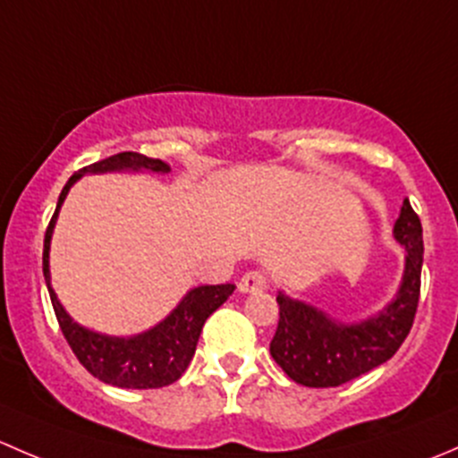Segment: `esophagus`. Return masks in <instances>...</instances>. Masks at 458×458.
<instances>
[{"label":"esophagus","mask_w":458,"mask_h":458,"mask_svg":"<svg viewBox=\"0 0 458 458\" xmlns=\"http://www.w3.org/2000/svg\"><path fill=\"white\" fill-rule=\"evenodd\" d=\"M267 288V279L263 272L259 270H248L246 275L239 279V293H261Z\"/></svg>","instance_id":"1"}]
</instances>
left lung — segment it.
I'll list each match as a JSON object with an SVG mask.
<instances>
[{
	"label": "left lung",
	"mask_w": 458,
	"mask_h": 458,
	"mask_svg": "<svg viewBox=\"0 0 458 458\" xmlns=\"http://www.w3.org/2000/svg\"><path fill=\"white\" fill-rule=\"evenodd\" d=\"M394 239L405 248L403 279L378 315L345 323L288 294H276L279 326L270 354L293 381L336 387L394 357L412 327L421 294L423 228L408 199L394 224Z\"/></svg>",
	"instance_id": "left-lung-1"
}]
</instances>
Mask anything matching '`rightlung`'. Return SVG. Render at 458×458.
<instances>
[{"label":"right lung","instance_id":"add662e5","mask_svg":"<svg viewBox=\"0 0 458 458\" xmlns=\"http://www.w3.org/2000/svg\"><path fill=\"white\" fill-rule=\"evenodd\" d=\"M122 170H132V173L150 170V173L165 174L170 173V165L161 159L140 155V152H119V155L86 165L80 173L72 174L64 186L53 219L46 228L44 279L48 285L50 301H53L59 327H62L68 345L80 359L81 366L92 377L110 383V386L128 387V390H150V387L170 386L186 372L188 363L195 357L203 323L234 293V285L221 284L192 288L164 321L135 336L99 335V332H92L72 321L71 315L59 303L53 285H50V239H53L55 224H57L59 208H62L72 183L80 182L86 173H122Z\"/></svg>","mask_w":458,"mask_h":458}]
</instances>
